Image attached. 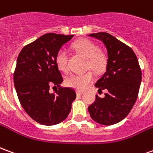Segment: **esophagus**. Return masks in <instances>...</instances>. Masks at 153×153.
<instances>
[{"label":"esophagus","instance_id":"obj_1","mask_svg":"<svg viewBox=\"0 0 153 153\" xmlns=\"http://www.w3.org/2000/svg\"><path fill=\"white\" fill-rule=\"evenodd\" d=\"M83 93L82 92V91H79V90H78V91H76V94L78 95V96H80V95H82Z\"/></svg>","mask_w":153,"mask_h":153}]
</instances>
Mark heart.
Segmentation results:
<instances>
[{
	"instance_id": "b5f03b06",
	"label": "heart",
	"mask_w": 153,
	"mask_h": 153,
	"mask_svg": "<svg viewBox=\"0 0 153 153\" xmlns=\"http://www.w3.org/2000/svg\"><path fill=\"white\" fill-rule=\"evenodd\" d=\"M73 48L77 53L87 58V68H90L96 73H102L105 70L107 60L105 54L100 51L99 47L93 41L88 39H80L74 42ZM56 64L58 69L63 72L69 70V56L67 51L61 48L57 51L56 56ZM94 80V74L92 71L84 74H71L65 80L66 86L74 89L83 91Z\"/></svg>"
}]
</instances>
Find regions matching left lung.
<instances>
[{"instance_id": "obj_1", "label": "left lung", "mask_w": 153, "mask_h": 153, "mask_svg": "<svg viewBox=\"0 0 153 153\" xmlns=\"http://www.w3.org/2000/svg\"><path fill=\"white\" fill-rule=\"evenodd\" d=\"M102 42L107 50L106 70L95 83L99 91L107 93L88 106L90 116L101 125H111L128 115L138 95L142 72L138 58L130 47L107 33L89 35Z\"/></svg>"}]
</instances>
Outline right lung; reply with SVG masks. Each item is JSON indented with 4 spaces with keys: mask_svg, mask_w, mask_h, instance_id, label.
<instances>
[{
    "mask_svg": "<svg viewBox=\"0 0 153 153\" xmlns=\"http://www.w3.org/2000/svg\"><path fill=\"white\" fill-rule=\"evenodd\" d=\"M74 35L46 33L20 51L14 72V84L24 108L33 120L43 125H54L65 120L76 97L71 88L60 87L56 94L49 93L51 84L63 82L56 64V56Z\"/></svg>",
    "mask_w": 153,
    "mask_h": 153,
    "instance_id": "1",
    "label": "right lung"
}]
</instances>
